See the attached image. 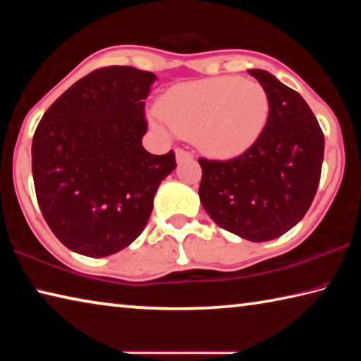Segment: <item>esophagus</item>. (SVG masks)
I'll use <instances>...</instances> for the list:
<instances>
[{
  "mask_svg": "<svg viewBox=\"0 0 361 361\" xmlns=\"http://www.w3.org/2000/svg\"><path fill=\"white\" fill-rule=\"evenodd\" d=\"M175 156H176V161H178V162L185 161V159H191L192 157L191 152L186 151V149H181V148H178V149L175 151Z\"/></svg>",
  "mask_w": 361,
  "mask_h": 361,
  "instance_id": "1",
  "label": "esophagus"
}]
</instances>
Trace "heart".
<instances>
[{"mask_svg": "<svg viewBox=\"0 0 361 361\" xmlns=\"http://www.w3.org/2000/svg\"><path fill=\"white\" fill-rule=\"evenodd\" d=\"M152 124L157 130L194 135L199 148L235 156L252 146L266 126L269 97L252 79L223 76L176 85L164 97Z\"/></svg>", "mask_w": 361, "mask_h": 361, "instance_id": "heart-1", "label": "heart"}]
</instances>
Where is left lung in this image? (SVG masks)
<instances>
[{
  "label": "left lung",
  "mask_w": 361,
  "mask_h": 361,
  "mask_svg": "<svg viewBox=\"0 0 361 361\" xmlns=\"http://www.w3.org/2000/svg\"><path fill=\"white\" fill-rule=\"evenodd\" d=\"M269 97L256 142L229 161L200 157L199 197L219 228L252 242L283 235L304 218L319 188L325 137L307 103L264 70H248Z\"/></svg>",
  "instance_id": "1"
}]
</instances>
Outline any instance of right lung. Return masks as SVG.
Returning <instances> with one entry per match:
<instances>
[{
    "mask_svg": "<svg viewBox=\"0 0 361 361\" xmlns=\"http://www.w3.org/2000/svg\"><path fill=\"white\" fill-rule=\"evenodd\" d=\"M156 75L105 66L79 79L49 106L33 135L36 199L66 248L90 258L121 252L142 234L175 152L156 156L145 99Z\"/></svg>",
    "mask_w": 361,
    "mask_h": 361,
    "instance_id": "right-lung-1",
    "label": "right lung"
}]
</instances>
